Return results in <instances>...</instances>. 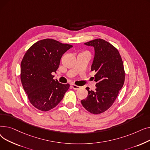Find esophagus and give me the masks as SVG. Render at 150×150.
<instances>
[{"mask_svg":"<svg viewBox=\"0 0 150 150\" xmlns=\"http://www.w3.org/2000/svg\"><path fill=\"white\" fill-rule=\"evenodd\" d=\"M72 87L74 89H78L80 88V86H78L75 84H72Z\"/></svg>","mask_w":150,"mask_h":150,"instance_id":"1","label":"esophagus"}]
</instances>
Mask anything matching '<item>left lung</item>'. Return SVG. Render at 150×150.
I'll return each instance as SVG.
<instances>
[{
    "label": "left lung",
    "instance_id": "obj_1",
    "mask_svg": "<svg viewBox=\"0 0 150 150\" xmlns=\"http://www.w3.org/2000/svg\"><path fill=\"white\" fill-rule=\"evenodd\" d=\"M84 44L93 47L95 50L91 70L96 72L93 78L97 88L94 91L86 88L88 96L81 103L89 112L98 114L112 105L123 87V63L118 50L104 39H96Z\"/></svg>",
    "mask_w": 150,
    "mask_h": 150
}]
</instances>
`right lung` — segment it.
Here are the masks:
<instances>
[{
  "instance_id": "add662e5",
  "label": "right lung",
  "mask_w": 150,
  "mask_h": 150,
  "mask_svg": "<svg viewBox=\"0 0 150 150\" xmlns=\"http://www.w3.org/2000/svg\"><path fill=\"white\" fill-rule=\"evenodd\" d=\"M73 46L52 39H44L31 45L21 64V80L28 98L34 107L48 111L57 106L69 89V84L53 80L60 60Z\"/></svg>"
}]
</instances>
